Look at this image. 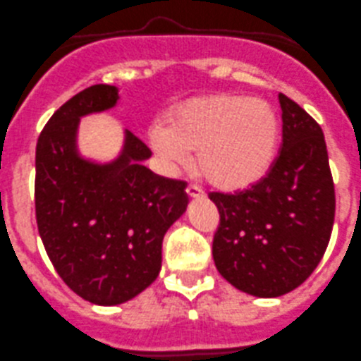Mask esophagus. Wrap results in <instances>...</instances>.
<instances>
[{
  "instance_id": "esophagus-1",
  "label": "esophagus",
  "mask_w": 361,
  "mask_h": 361,
  "mask_svg": "<svg viewBox=\"0 0 361 361\" xmlns=\"http://www.w3.org/2000/svg\"><path fill=\"white\" fill-rule=\"evenodd\" d=\"M186 193L190 198H200L204 197V191H202L200 186H197V184H190V186L186 188Z\"/></svg>"
}]
</instances>
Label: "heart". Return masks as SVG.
I'll return each mask as SVG.
<instances>
[{
    "label": "heart",
    "instance_id": "b5f03b06",
    "mask_svg": "<svg viewBox=\"0 0 361 361\" xmlns=\"http://www.w3.org/2000/svg\"><path fill=\"white\" fill-rule=\"evenodd\" d=\"M278 138L274 109L259 99L211 95L178 106L149 142L163 159L180 164L197 150L198 170L223 188L255 183L269 168Z\"/></svg>",
    "mask_w": 361,
    "mask_h": 361
}]
</instances>
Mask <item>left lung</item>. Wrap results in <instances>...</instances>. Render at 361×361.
<instances>
[{"mask_svg": "<svg viewBox=\"0 0 361 361\" xmlns=\"http://www.w3.org/2000/svg\"><path fill=\"white\" fill-rule=\"evenodd\" d=\"M281 143L269 170L248 190L211 191L219 212L212 257L235 289L276 298L300 287L328 248L335 184L322 129L300 104L278 95Z\"/></svg>", "mask_w": 361, "mask_h": 361, "instance_id": "8db88e82", "label": "left lung"}]
</instances>
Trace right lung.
Instances as JSON below:
<instances>
[{"instance_id":"right-lung-1","label":"right lung","mask_w":361,"mask_h":361,"mask_svg":"<svg viewBox=\"0 0 361 361\" xmlns=\"http://www.w3.org/2000/svg\"><path fill=\"white\" fill-rule=\"evenodd\" d=\"M111 85H92L53 113L37 142L35 218L47 257L65 286L95 305L145 290L161 269L163 238L188 205L186 183L142 164L150 150L127 131L108 166L74 149L80 116L116 104Z\"/></svg>"}]
</instances>
